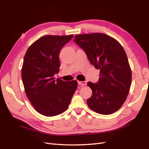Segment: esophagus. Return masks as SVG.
<instances>
[{
    "label": "esophagus",
    "instance_id": "obj_1",
    "mask_svg": "<svg viewBox=\"0 0 149 149\" xmlns=\"http://www.w3.org/2000/svg\"><path fill=\"white\" fill-rule=\"evenodd\" d=\"M78 84L81 85V87H83V86H85L87 85V82L86 81H78Z\"/></svg>",
    "mask_w": 149,
    "mask_h": 149
}]
</instances>
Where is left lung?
Masks as SVG:
<instances>
[{
  "mask_svg": "<svg viewBox=\"0 0 149 149\" xmlns=\"http://www.w3.org/2000/svg\"><path fill=\"white\" fill-rule=\"evenodd\" d=\"M74 41L87 54L100 74L97 84L88 82L92 95L89 108L102 114H112L125 102L131 87L132 72L126 53L114 38L104 33L77 35Z\"/></svg>",
  "mask_w": 149,
  "mask_h": 149,
  "instance_id": "8db88e82",
  "label": "left lung"
}]
</instances>
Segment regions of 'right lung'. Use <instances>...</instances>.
<instances>
[{
    "label": "right lung",
    "mask_w": 149,
    "mask_h": 149,
    "mask_svg": "<svg viewBox=\"0 0 149 149\" xmlns=\"http://www.w3.org/2000/svg\"><path fill=\"white\" fill-rule=\"evenodd\" d=\"M73 36H42L30 46L24 57L22 79L26 95L36 111L44 116L64 113L77 88V80L54 77L59 71L62 47Z\"/></svg>",
    "instance_id": "right-lung-1"
}]
</instances>
